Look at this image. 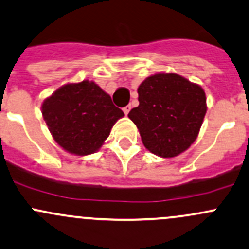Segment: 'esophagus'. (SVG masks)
Returning a JSON list of instances; mask_svg holds the SVG:
<instances>
[{"instance_id": "esophagus-1", "label": "esophagus", "mask_w": 249, "mask_h": 249, "mask_svg": "<svg viewBox=\"0 0 249 249\" xmlns=\"http://www.w3.org/2000/svg\"><path fill=\"white\" fill-rule=\"evenodd\" d=\"M130 109H131V106H130V105H127V106H125V107H124V108H123V111H124L125 116H127V114H129Z\"/></svg>"}]
</instances>
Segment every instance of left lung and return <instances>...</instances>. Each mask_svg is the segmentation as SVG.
Listing matches in <instances>:
<instances>
[{
	"label": "left lung",
	"instance_id": "obj_1",
	"mask_svg": "<svg viewBox=\"0 0 249 249\" xmlns=\"http://www.w3.org/2000/svg\"><path fill=\"white\" fill-rule=\"evenodd\" d=\"M137 91L140 105L127 117L145 148L163 159L187 150L197 140L208 109L203 88L174 72H159L146 77Z\"/></svg>",
	"mask_w": 249,
	"mask_h": 249
}]
</instances>
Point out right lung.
I'll list each match as a JSON object with an SVG mask.
<instances>
[{
    "instance_id": "1",
    "label": "right lung",
    "mask_w": 249,
    "mask_h": 249,
    "mask_svg": "<svg viewBox=\"0 0 249 249\" xmlns=\"http://www.w3.org/2000/svg\"><path fill=\"white\" fill-rule=\"evenodd\" d=\"M41 114L52 138L76 156L100 150L124 112L94 81L67 83L41 104Z\"/></svg>"
}]
</instances>
